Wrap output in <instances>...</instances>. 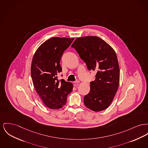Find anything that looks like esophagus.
I'll use <instances>...</instances> for the list:
<instances>
[{
  "mask_svg": "<svg viewBox=\"0 0 148 148\" xmlns=\"http://www.w3.org/2000/svg\"><path fill=\"white\" fill-rule=\"evenodd\" d=\"M80 82V81H79V80H78V79H77V80H76V81L74 82L75 83V87H77L78 86V83Z\"/></svg>",
  "mask_w": 148,
  "mask_h": 148,
  "instance_id": "esophagus-1",
  "label": "esophagus"
}]
</instances>
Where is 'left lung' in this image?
<instances>
[{
    "label": "left lung",
    "mask_w": 148,
    "mask_h": 148,
    "mask_svg": "<svg viewBox=\"0 0 148 148\" xmlns=\"http://www.w3.org/2000/svg\"><path fill=\"white\" fill-rule=\"evenodd\" d=\"M78 53L89 71H96L90 82V91L84 103L90 110L99 112L109 107L118 89L120 69L116 52L104 40L96 36L77 38L71 46Z\"/></svg>",
    "instance_id": "obj_1"
}]
</instances>
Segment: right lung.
I'll return each instance as SVG.
<instances>
[{
  "label": "right lung",
  "mask_w": 148,
  "mask_h": 148,
  "mask_svg": "<svg viewBox=\"0 0 148 148\" xmlns=\"http://www.w3.org/2000/svg\"><path fill=\"white\" fill-rule=\"evenodd\" d=\"M74 39L51 38L37 49L32 59L31 73L36 91L44 104L52 110L66 104L67 96L73 90V84L59 80L58 75L62 71V55Z\"/></svg>",
  "instance_id": "right-lung-1"
}]
</instances>
